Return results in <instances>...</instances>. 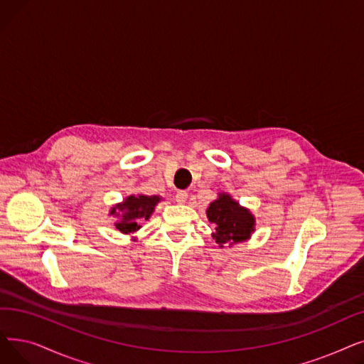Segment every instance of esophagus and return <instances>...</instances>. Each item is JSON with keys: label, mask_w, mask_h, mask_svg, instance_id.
I'll use <instances>...</instances> for the list:
<instances>
[{"label": "esophagus", "mask_w": 364, "mask_h": 364, "mask_svg": "<svg viewBox=\"0 0 364 364\" xmlns=\"http://www.w3.org/2000/svg\"><path fill=\"white\" fill-rule=\"evenodd\" d=\"M187 192L186 191H178L177 192V195H176V200L178 202V203H186V200H187Z\"/></svg>", "instance_id": "esophagus-1"}]
</instances>
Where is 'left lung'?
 Segmentation results:
<instances>
[{"label": "left lung", "mask_w": 364, "mask_h": 364, "mask_svg": "<svg viewBox=\"0 0 364 364\" xmlns=\"http://www.w3.org/2000/svg\"><path fill=\"white\" fill-rule=\"evenodd\" d=\"M207 217L210 223L215 226L213 238L223 248L225 245H233L247 241L255 232L256 218L247 208L232 199L228 193H220L218 198L210 203L207 208Z\"/></svg>", "instance_id": "1"}]
</instances>
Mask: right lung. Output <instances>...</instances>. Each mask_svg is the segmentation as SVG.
Instances as JSON below:
<instances>
[{
  "instance_id": "right-lung-1",
  "label": "right lung",
  "mask_w": 364,
  "mask_h": 364,
  "mask_svg": "<svg viewBox=\"0 0 364 364\" xmlns=\"http://www.w3.org/2000/svg\"><path fill=\"white\" fill-rule=\"evenodd\" d=\"M161 196H146V195H131L122 203L114 205L109 211L112 215L119 217L116 228L124 235H131L139 230V223L149 220L154 211V207L161 202Z\"/></svg>"
}]
</instances>
